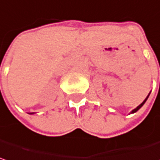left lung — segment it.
I'll list each match as a JSON object with an SVG mask.
<instances>
[{
	"label": "left lung",
	"instance_id": "left-lung-1",
	"mask_svg": "<svg viewBox=\"0 0 160 160\" xmlns=\"http://www.w3.org/2000/svg\"><path fill=\"white\" fill-rule=\"evenodd\" d=\"M149 94H150V92H149V93H148V95L147 96V98H146V99L144 100V102H142L141 104H139V105H138V107H137V108H135V109L133 110V111H132V112H131L130 113H135L136 112H138V110L140 109V108H141V107H142V106H143V105L145 104V102H147V100H148V96H149Z\"/></svg>",
	"mask_w": 160,
	"mask_h": 160
}]
</instances>
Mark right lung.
Returning <instances> with one entry per match:
<instances>
[{
	"mask_svg": "<svg viewBox=\"0 0 160 160\" xmlns=\"http://www.w3.org/2000/svg\"><path fill=\"white\" fill-rule=\"evenodd\" d=\"M33 113H35V112H30V114H33Z\"/></svg>",
	"mask_w": 160,
	"mask_h": 160,
	"instance_id": "right-lung-1",
	"label": "right lung"
}]
</instances>
